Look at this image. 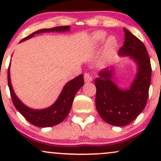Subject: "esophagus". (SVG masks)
Wrapping results in <instances>:
<instances>
[{
    "instance_id": "obj_1",
    "label": "esophagus",
    "mask_w": 161,
    "mask_h": 161,
    "mask_svg": "<svg viewBox=\"0 0 161 161\" xmlns=\"http://www.w3.org/2000/svg\"><path fill=\"white\" fill-rule=\"evenodd\" d=\"M84 79L86 82H90L93 80V78H92V76L89 73H86L84 75Z\"/></svg>"
}]
</instances>
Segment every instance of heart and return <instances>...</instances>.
Returning a JSON list of instances; mask_svg holds the SVG:
<instances>
[{
	"instance_id": "1",
	"label": "heart",
	"mask_w": 161,
	"mask_h": 161,
	"mask_svg": "<svg viewBox=\"0 0 161 161\" xmlns=\"http://www.w3.org/2000/svg\"><path fill=\"white\" fill-rule=\"evenodd\" d=\"M107 37V33L103 31H97L94 32L91 37V42L92 45L98 46L104 42V50L102 52V61L104 63H109L111 60L114 53L119 47V42L117 38L114 36H109ZM106 39V40H105Z\"/></svg>"
}]
</instances>
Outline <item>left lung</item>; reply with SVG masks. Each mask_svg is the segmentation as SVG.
I'll use <instances>...</instances> for the list:
<instances>
[{
	"label": "left lung",
	"instance_id": "1",
	"mask_svg": "<svg viewBox=\"0 0 161 161\" xmlns=\"http://www.w3.org/2000/svg\"><path fill=\"white\" fill-rule=\"evenodd\" d=\"M124 45L118 51L120 57H129L136 66V73L128 88L115 82L117 66L100 70L95 79L96 109L106 123L115 126L129 124L142 112L147 103L151 85V66L145 45L128 29Z\"/></svg>",
	"mask_w": 161,
	"mask_h": 161
}]
</instances>
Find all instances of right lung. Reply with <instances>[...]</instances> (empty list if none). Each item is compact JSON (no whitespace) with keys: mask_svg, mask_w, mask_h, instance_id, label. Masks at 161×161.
Instances as JSON below:
<instances>
[{"mask_svg":"<svg viewBox=\"0 0 161 161\" xmlns=\"http://www.w3.org/2000/svg\"><path fill=\"white\" fill-rule=\"evenodd\" d=\"M69 25L57 26L51 28V29H39V30L29 35V36L24 38L23 39L20 41L19 43L25 42V41L32 38L35 35L40 34V33L67 32H69ZM10 67V64L9 66L8 72H7V79H8V86L10 88V95L14 106L16 110L25 118L27 121H29V123L36 126L42 127V128L53 126V125L60 123L66 119L72 108L75 94L84 85L83 75L81 74L66 82L56 101L52 105L44 109H33L29 108L25 104H23L14 92L12 83H11Z\"/></svg>","mask_w":161,"mask_h":161,"instance_id":"right-lung-1","label":"right lung"}]
</instances>
